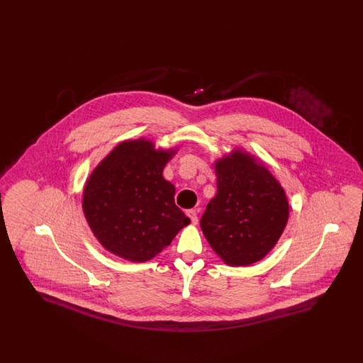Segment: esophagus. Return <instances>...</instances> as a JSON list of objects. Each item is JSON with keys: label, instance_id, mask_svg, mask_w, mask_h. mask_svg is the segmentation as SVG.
<instances>
[{"label": "esophagus", "instance_id": "34e87169", "mask_svg": "<svg viewBox=\"0 0 363 363\" xmlns=\"http://www.w3.org/2000/svg\"><path fill=\"white\" fill-rule=\"evenodd\" d=\"M186 215L189 216L191 225H197L199 218H197V211H196V209H188V211H186Z\"/></svg>", "mask_w": 363, "mask_h": 363}]
</instances>
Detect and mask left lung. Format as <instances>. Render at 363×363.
I'll return each instance as SVG.
<instances>
[{
  "instance_id": "left-lung-1",
  "label": "left lung",
  "mask_w": 363,
  "mask_h": 363,
  "mask_svg": "<svg viewBox=\"0 0 363 363\" xmlns=\"http://www.w3.org/2000/svg\"><path fill=\"white\" fill-rule=\"evenodd\" d=\"M215 197L200 225L213 252L233 267L264 259L289 220V201L277 178L255 156L233 150L215 163Z\"/></svg>"
}]
</instances>
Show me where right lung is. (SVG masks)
Returning <instances> with one entry per match:
<instances>
[{
	"label": "right lung",
	"instance_id": "1",
	"mask_svg": "<svg viewBox=\"0 0 363 363\" xmlns=\"http://www.w3.org/2000/svg\"><path fill=\"white\" fill-rule=\"evenodd\" d=\"M174 150L145 138L122 141L89 175L83 211L106 250L133 262L154 259L190 223L163 169Z\"/></svg>",
	"mask_w": 363,
	"mask_h": 363
}]
</instances>
